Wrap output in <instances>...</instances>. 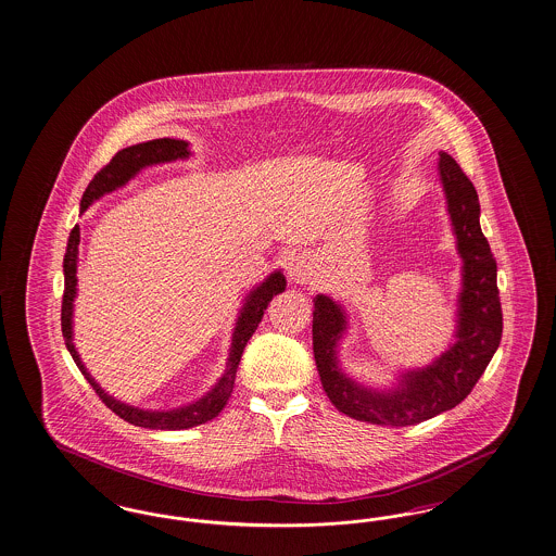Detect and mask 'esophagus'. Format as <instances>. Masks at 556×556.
<instances>
[{"instance_id":"34e87169","label":"esophagus","mask_w":556,"mask_h":556,"mask_svg":"<svg viewBox=\"0 0 556 556\" xmlns=\"http://www.w3.org/2000/svg\"><path fill=\"white\" fill-rule=\"evenodd\" d=\"M286 268H288V277L293 283H308L314 277V261L304 252H291Z\"/></svg>"}]
</instances>
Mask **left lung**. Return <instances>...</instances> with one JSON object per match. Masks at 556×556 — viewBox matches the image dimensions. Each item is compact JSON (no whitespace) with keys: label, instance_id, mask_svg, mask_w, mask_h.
<instances>
[{"label":"left lung","instance_id":"left-lung-1","mask_svg":"<svg viewBox=\"0 0 556 556\" xmlns=\"http://www.w3.org/2000/svg\"><path fill=\"white\" fill-rule=\"evenodd\" d=\"M446 211L464 261L455 343L420 370L401 375L393 391L366 389L337 366V343L345 331V312L329 295L314 298L312 350L323 389L334 407L362 422L412 426L459 405L484 375L503 334V311L496 288V261L480 227V202L457 161L439 153Z\"/></svg>","mask_w":556,"mask_h":556}]
</instances>
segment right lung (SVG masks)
Here are the masks:
<instances>
[{
    "label": "right lung",
    "mask_w": 556,
    "mask_h": 556,
    "mask_svg": "<svg viewBox=\"0 0 556 556\" xmlns=\"http://www.w3.org/2000/svg\"><path fill=\"white\" fill-rule=\"evenodd\" d=\"M188 155H190L188 142L176 140V138H156V140H149V142H140V144L128 147V149H122L119 153H115L112 161L101 172H97L94 178L90 179V184L87 186L85 194H83V200H80V213H85L90 204L94 200L101 199L103 194L113 192V190L122 188L124 184H128L142 167L156 165V163H167V161H176V159H186ZM78 244H80V227L76 225L70 231L66 256H64L62 333H64V339H66L70 356L76 362V366L80 368V372L85 375V378L89 380L90 387L94 389V393L122 420L134 424V426H142V428H153V430L192 428V426L208 422L215 416H219L223 407H225V403L231 397L233 382H236V372H238L240 359H242V354H244L245 343L250 341V337L256 331L258 323L263 320V314L267 311L268 302L273 300V295H277V293H281L286 289L283 273L281 270L270 273L258 288L252 289L248 293L244 308L240 312L236 329H233V339H231V350H229V359H227L225 375L219 378L215 389L208 391L202 400L192 403V405H184V407L169 409V412H149V409H138V407L126 405L122 401H115L113 397H110L94 382V378L90 377L89 372H87L83 359H80L74 343H72V311H74L76 281H78L76 279Z\"/></svg>",
    "instance_id": "add662e5"
}]
</instances>
